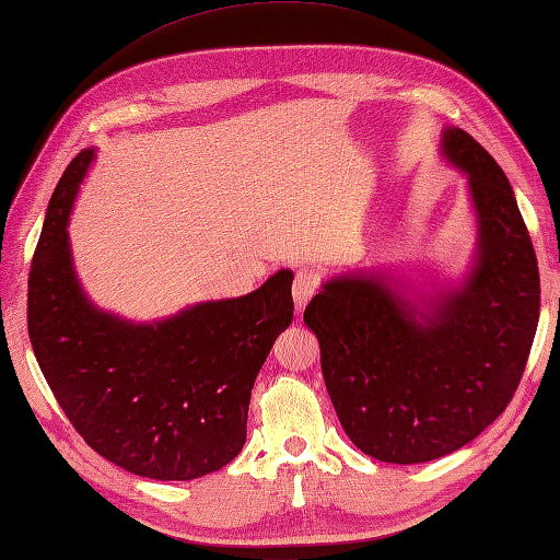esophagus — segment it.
Wrapping results in <instances>:
<instances>
[{"mask_svg": "<svg viewBox=\"0 0 560 560\" xmlns=\"http://www.w3.org/2000/svg\"><path fill=\"white\" fill-rule=\"evenodd\" d=\"M319 285V275L315 269H301L295 275V281H293V303H295V310L298 315L305 310V305L312 301V295H315Z\"/></svg>", "mask_w": 560, "mask_h": 560, "instance_id": "1", "label": "esophagus"}]
</instances>
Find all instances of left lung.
Listing matches in <instances>:
<instances>
[{"label":"left lung","instance_id":"left-lung-1","mask_svg":"<svg viewBox=\"0 0 560 560\" xmlns=\"http://www.w3.org/2000/svg\"><path fill=\"white\" fill-rule=\"evenodd\" d=\"M441 160L465 176L475 248L458 279L394 269L322 281L305 307L343 432L382 463L436 460L509 406L539 322V269L515 192L463 128H441Z\"/></svg>","mask_w":560,"mask_h":560}]
</instances>
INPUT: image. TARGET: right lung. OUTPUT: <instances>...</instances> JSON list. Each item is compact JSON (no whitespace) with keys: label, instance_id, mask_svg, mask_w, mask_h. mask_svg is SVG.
I'll return each mask as SVG.
<instances>
[{"label":"right lung","instance_id":"right-lung-1","mask_svg":"<svg viewBox=\"0 0 560 560\" xmlns=\"http://www.w3.org/2000/svg\"><path fill=\"white\" fill-rule=\"evenodd\" d=\"M93 162L95 148L78 152L47 205L28 279L33 353L90 448L138 477L188 482L245 444L253 384L293 319V271L152 322L97 307L67 229Z\"/></svg>","mask_w":560,"mask_h":560}]
</instances>
